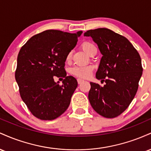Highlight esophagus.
Wrapping results in <instances>:
<instances>
[{
	"mask_svg": "<svg viewBox=\"0 0 151 151\" xmlns=\"http://www.w3.org/2000/svg\"><path fill=\"white\" fill-rule=\"evenodd\" d=\"M84 80H83V79H77V82H78V84H81V83L82 82H84Z\"/></svg>",
	"mask_w": 151,
	"mask_h": 151,
	"instance_id": "34e87169",
	"label": "esophagus"
}]
</instances>
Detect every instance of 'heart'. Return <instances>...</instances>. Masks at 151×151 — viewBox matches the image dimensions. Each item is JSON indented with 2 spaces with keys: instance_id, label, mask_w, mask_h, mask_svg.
I'll return each instance as SVG.
<instances>
[{
  "instance_id": "b5f03b06",
  "label": "heart",
  "mask_w": 151,
  "mask_h": 151,
  "mask_svg": "<svg viewBox=\"0 0 151 151\" xmlns=\"http://www.w3.org/2000/svg\"><path fill=\"white\" fill-rule=\"evenodd\" d=\"M81 48L84 50L86 54L90 55L94 50L96 49V46L93 44V43L90 42H84L81 44ZM72 58V53L68 52V54L66 56V60L67 62L70 61ZM93 71V67L91 66L88 65V66H76V67H73V68L71 70V73L73 75L76 76V77L79 78H88L91 75V72Z\"/></svg>"
}]
</instances>
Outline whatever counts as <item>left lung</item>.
I'll return each mask as SVG.
<instances>
[{
    "label": "left lung",
    "instance_id": "8db88e82",
    "mask_svg": "<svg viewBox=\"0 0 151 151\" xmlns=\"http://www.w3.org/2000/svg\"><path fill=\"white\" fill-rule=\"evenodd\" d=\"M97 44L102 58L96 79L104 86L90 82L89 100L93 110L105 118L117 117L129 107L138 88L143 73L139 53L129 40L107 28L87 30Z\"/></svg>",
    "mask_w": 151,
    "mask_h": 151
}]
</instances>
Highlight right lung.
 <instances>
[{"label": "right lung", "instance_id": "1", "mask_svg": "<svg viewBox=\"0 0 151 151\" xmlns=\"http://www.w3.org/2000/svg\"><path fill=\"white\" fill-rule=\"evenodd\" d=\"M81 33L43 31L32 36L19 52L15 80L22 101L37 119L54 120L70 106L78 84L72 76L67 77L66 56ZM55 76L65 78L62 86L53 80Z\"/></svg>", "mask_w": 151, "mask_h": 151}]
</instances>
